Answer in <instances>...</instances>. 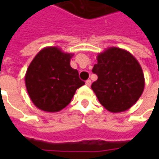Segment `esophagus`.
<instances>
[{"label":"esophagus","mask_w":159,"mask_h":159,"mask_svg":"<svg viewBox=\"0 0 159 159\" xmlns=\"http://www.w3.org/2000/svg\"><path fill=\"white\" fill-rule=\"evenodd\" d=\"M86 85H87V86H90V85H91V80H87V81H86Z\"/></svg>","instance_id":"obj_1"}]
</instances>
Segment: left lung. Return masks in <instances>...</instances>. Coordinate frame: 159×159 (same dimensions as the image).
Segmentation results:
<instances>
[{
  "label": "left lung",
  "instance_id": "obj_1",
  "mask_svg": "<svg viewBox=\"0 0 159 159\" xmlns=\"http://www.w3.org/2000/svg\"><path fill=\"white\" fill-rule=\"evenodd\" d=\"M92 71L98 79L91 89L102 106L113 113L125 111L141 97L145 80L141 65L131 53L116 47L97 56Z\"/></svg>",
  "mask_w": 159,
  "mask_h": 159
}]
</instances>
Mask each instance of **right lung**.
Masks as SVG:
<instances>
[{
  "mask_svg": "<svg viewBox=\"0 0 159 159\" xmlns=\"http://www.w3.org/2000/svg\"><path fill=\"white\" fill-rule=\"evenodd\" d=\"M73 54L57 47H46L28 66L25 82L31 101L43 111L57 112L67 106L85 82L71 68Z\"/></svg>",
  "mask_w": 159,
  "mask_h": 159,
  "instance_id": "right-lung-1",
  "label": "right lung"
}]
</instances>
